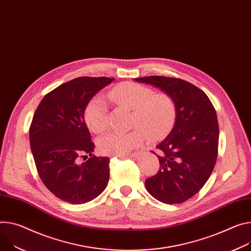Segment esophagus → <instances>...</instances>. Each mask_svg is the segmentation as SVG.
<instances>
[{"label":"esophagus","mask_w":251,"mask_h":251,"mask_svg":"<svg viewBox=\"0 0 251 251\" xmlns=\"http://www.w3.org/2000/svg\"><path fill=\"white\" fill-rule=\"evenodd\" d=\"M137 155H139L138 152H135V153H132V154H128V155H124V156H120L122 158H127V157H136Z\"/></svg>","instance_id":"obj_1"}]
</instances>
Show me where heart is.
<instances>
[{"label":"heart","instance_id":"obj_1","mask_svg":"<svg viewBox=\"0 0 251 251\" xmlns=\"http://www.w3.org/2000/svg\"><path fill=\"white\" fill-rule=\"evenodd\" d=\"M109 97L117 105L133 110L132 126L137 127L129 133L111 132L98 140V149L102 154L123 156L140 147L146 136L159 140L167 136L176 121V105L166 93H154L146 86L124 82L114 87ZM85 120L95 133L103 132L108 127V110L105 100L94 97L85 110Z\"/></svg>","mask_w":251,"mask_h":251}]
</instances>
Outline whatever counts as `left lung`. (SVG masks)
Returning <instances> with one entry per match:
<instances>
[{"label":"left lung","mask_w":251,"mask_h":251,"mask_svg":"<svg viewBox=\"0 0 251 251\" xmlns=\"http://www.w3.org/2000/svg\"><path fill=\"white\" fill-rule=\"evenodd\" d=\"M135 80L161 89L175 102L174 127L156 146L157 152L151 151L160 168L145 180V186L159 201L182 203L199 192L215 166L219 138L215 109L207 95L187 81L163 76Z\"/></svg>","instance_id":"obj_1"}]
</instances>
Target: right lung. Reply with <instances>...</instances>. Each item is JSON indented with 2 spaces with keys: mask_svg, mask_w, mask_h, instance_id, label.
<instances>
[{
  "mask_svg": "<svg viewBox=\"0 0 251 251\" xmlns=\"http://www.w3.org/2000/svg\"><path fill=\"white\" fill-rule=\"evenodd\" d=\"M114 78L79 77L45 95L30 126V145L43 183L71 204L93 200L109 181V158L93 155L85 109ZM89 156L88 158L85 155ZM79 157L86 161L79 164Z\"/></svg>",
  "mask_w": 251,
  "mask_h": 251,
  "instance_id": "right-lung-1",
  "label": "right lung"
}]
</instances>
